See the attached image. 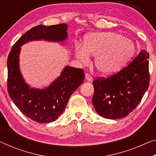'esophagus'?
I'll return each mask as SVG.
<instances>
[{"mask_svg": "<svg viewBox=\"0 0 156 156\" xmlns=\"http://www.w3.org/2000/svg\"><path fill=\"white\" fill-rule=\"evenodd\" d=\"M85 79L88 81H91L93 80V77L91 76H90V74H88V73L85 74Z\"/></svg>", "mask_w": 156, "mask_h": 156, "instance_id": "1", "label": "esophagus"}]
</instances>
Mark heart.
Wrapping results in <instances>:
<instances>
[{
    "mask_svg": "<svg viewBox=\"0 0 156 156\" xmlns=\"http://www.w3.org/2000/svg\"><path fill=\"white\" fill-rule=\"evenodd\" d=\"M136 51L134 43L121 34L111 32L93 33L86 35L82 47L76 48L75 56L86 63L94 56V65L98 73L112 75L123 68Z\"/></svg>",
    "mask_w": 156,
    "mask_h": 156,
    "instance_id": "1",
    "label": "heart"
}]
</instances>
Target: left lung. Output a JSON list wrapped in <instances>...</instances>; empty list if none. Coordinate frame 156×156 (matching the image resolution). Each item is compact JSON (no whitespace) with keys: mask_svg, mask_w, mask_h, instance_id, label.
I'll list each match as a JSON object with an SVG mask.
<instances>
[{"mask_svg":"<svg viewBox=\"0 0 156 156\" xmlns=\"http://www.w3.org/2000/svg\"><path fill=\"white\" fill-rule=\"evenodd\" d=\"M149 54L142 50L128 66L109 77L93 81L92 103L105 119L123 118L140 104L149 86Z\"/></svg>","mask_w":156,"mask_h":156,"instance_id":"1","label":"left lung"}]
</instances>
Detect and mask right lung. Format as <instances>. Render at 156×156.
Wrapping results in <instances>:
<instances>
[{
    "mask_svg": "<svg viewBox=\"0 0 156 156\" xmlns=\"http://www.w3.org/2000/svg\"><path fill=\"white\" fill-rule=\"evenodd\" d=\"M66 23L35 26L15 42L8 58V90L17 108L35 122L54 121L63 113L71 95L84 80L82 69L66 66L61 75L44 88H31L26 83L20 68L21 47L33 40L63 44L68 38Z\"/></svg>",
    "mask_w": 156,
    "mask_h": 156,
    "instance_id": "obj_1",
    "label": "right lung"
}]
</instances>
